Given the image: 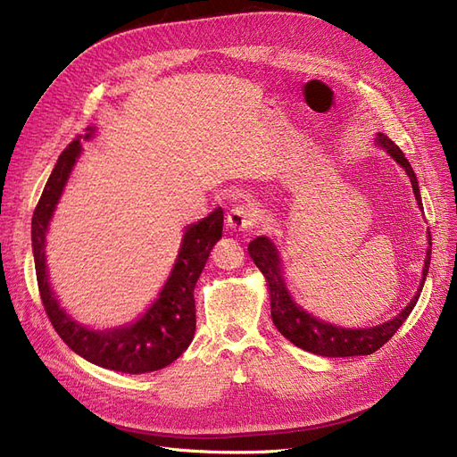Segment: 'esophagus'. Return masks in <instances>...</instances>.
I'll use <instances>...</instances> for the list:
<instances>
[{"instance_id": "34e87169", "label": "esophagus", "mask_w": 457, "mask_h": 457, "mask_svg": "<svg viewBox=\"0 0 457 457\" xmlns=\"http://www.w3.org/2000/svg\"><path fill=\"white\" fill-rule=\"evenodd\" d=\"M257 225V213L250 205L232 207L227 217V227L230 230H252Z\"/></svg>"}]
</instances>
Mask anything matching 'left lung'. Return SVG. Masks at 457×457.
I'll return each mask as SVG.
<instances>
[{"mask_svg":"<svg viewBox=\"0 0 457 457\" xmlns=\"http://www.w3.org/2000/svg\"><path fill=\"white\" fill-rule=\"evenodd\" d=\"M373 143H376L379 148H383L386 154H389L400 168L406 171V175L410 177L411 190H413V196H416L418 207L423 212L418 177L413 173L410 162L404 156V152L400 150L385 133H376ZM427 244L428 245L425 253L423 272H421V280H420L416 295H413L408 305L396 316H393L391 320L371 326V328L336 326L303 309L294 299V295L289 294V289L286 286V272H284V262H282L280 252L269 237L253 238L250 245H247V252H250V257L253 259L257 269L262 272V276H265L267 280L269 299H270V316L276 329H278L287 341H292L295 347L303 351H309L318 356L341 358V356H361V354L376 353L396 334L398 328L403 326V322L410 316L413 307H416L427 278L428 265H431V232L428 230H427Z\"/></svg>","mask_w":457,"mask_h":457,"instance_id":"8db88e82","label":"left lung"}]
</instances>
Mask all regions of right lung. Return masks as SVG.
Returning <instances> with one entry per match:
<instances>
[{
	"mask_svg": "<svg viewBox=\"0 0 457 457\" xmlns=\"http://www.w3.org/2000/svg\"><path fill=\"white\" fill-rule=\"evenodd\" d=\"M95 133L96 128L89 126L84 139L91 141ZM79 154V139H74L54 163L32 217V253L41 301L61 339L87 362L121 373L162 370L175 362L195 339V287L213 245L223 237V210L217 207L198 223L185 227L168 280L137 320L103 329L84 326L61 307L49 282L46 255L49 223Z\"/></svg>",
	"mask_w": 457,
	"mask_h": 457,
	"instance_id": "1",
	"label": "right lung"
}]
</instances>
